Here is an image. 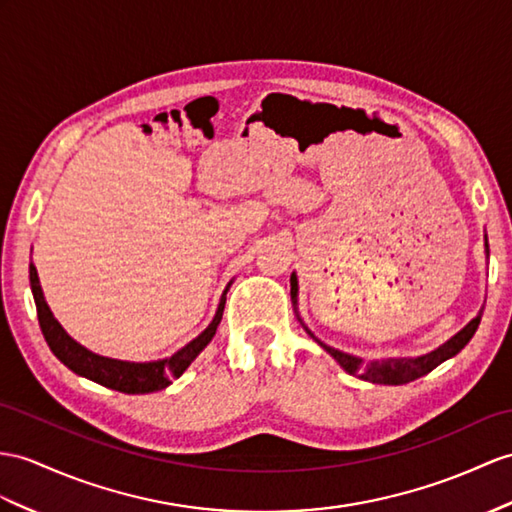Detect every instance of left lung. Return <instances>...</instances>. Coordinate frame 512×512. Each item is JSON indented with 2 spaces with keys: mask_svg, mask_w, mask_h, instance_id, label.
Masks as SVG:
<instances>
[{
  "mask_svg": "<svg viewBox=\"0 0 512 512\" xmlns=\"http://www.w3.org/2000/svg\"><path fill=\"white\" fill-rule=\"evenodd\" d=\"M486 249H489V245H486ZM295 293H297V280H295V273H293V276H291V295H295ZM480 319H482V315H478L476 319H471L467 326L454 336V339H450L445 345H441L439 350H434L426 356L373 360V363H369V365L365 363L363 358L343 354L339 350H334V347L321 343L317 336H313V332H310L308 328L306 330L323 347V350H326L347 373H352V376L369 380L373 384H406V382H413L421 376H426V373H430L434 367H439L441 363H445L447 358H452L460 350H463V347L471 341V336L476 334V330L480 326Z\"/></svg>",
  "mask_w": 512,
  "mask_h": 512,
  "instance_id": "8db88e82",
  "label": "left lung"
}]
</instances>
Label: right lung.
Instances as JSON below:
<instances>
[{
  "mask_svg": "<svg viewBox=\"0 0 512 512\" xmlns=\"http://www.w3.org/2000/svg\"><path fill=\"white\" fill-rule=\"evenodd\" d=\"M30 286L36 304V315H39V323L49 350L60 360L62 365H67L78 376L89 378L97 384L108 386L119 393L139 395V393H154L165 389L171 384V380L180 378L184 369L189 367L195 356L204 350V347L213 339L217 326L223 317V306H226V293L223 291L221 302L217 308L215 319L210 321V326L193 339L189 345H184L180 352L173 354L165 360H154V363H126V360H115L106 356H97L86 350L80 343H76L71 336L62 330L60 323L54 319L52 310L45 304L43 291L39 284V276H36V267L30 265Z\"/></svg>",
  "mask_w": 512,
  "mask_h": 512,
  "instance_id": "add662e5",
  "label": "right lung"
}]
</instances>
